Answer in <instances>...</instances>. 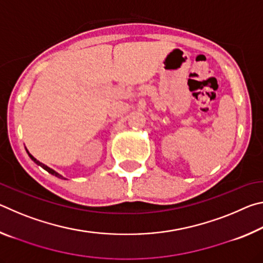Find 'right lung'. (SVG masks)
<instances>
[{"label":"right lung","instance_id":"add662e5","mask_svg":"<svg viewBox=\"0 0 263 263\" xmlns=\"http://www.w3.org/2000/svg\"><path fill=\"white\" fill-rule=\"evenodd\" d=\"M26 149V148H25ZM26 153H28L29 154V157L31 158V160H32V161L34 162V163H37L38 164V166H41L42 168H44V169H45V171L46 172H48V173H50V174H52V175H54V176H57V177H59V179H64V180H67V179H65V177L64 176H62V175H60L59 174V173H57L55 171H53V169L52 168H50V167H47L46 166V164H44V163H42L41 161H38V160L37 159H35V158H33V155H31L30 153H29V151L28 149H26Z\"/></svg>","mask_w":263,"mask_h":263}]
</instances>
